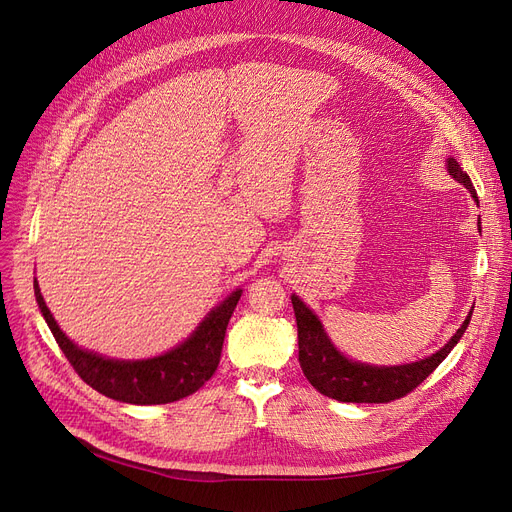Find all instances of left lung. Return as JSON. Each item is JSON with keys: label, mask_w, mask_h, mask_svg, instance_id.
<instances>
[{"label": "left lung", "mask_w": 512, "mask_h": 512, "mask_svg": "<svg viewBox=\"0 0 512 512\" xmlns=\"http://www.w3.org/2000/svg\"><path fill=\"white\" fill-rule=\"evenodd\" d=\"M446 168L452 179L460 185H465L471 193V198L479 204L477 191L473 189L469 175L460 168V164L454 158H448ZM291 304H294L298 321L300 367L304 371V377L310 381L316 392H321L323 396L339 402L358 404H383L412 392V389L423 383L437 367H440V362L460 342V337L465 335L473 314L471 308L465 323H462L460 329L450 337V342L435 354L425 356L417 362L394 364V367L392 364H389V367L383 364L381 367V364L352 360L344 352H339L331 342V337L327 335L319 316H316L296 294H291Z\"/></svg>", "instance_id": "8db88e82"}]
</instances>
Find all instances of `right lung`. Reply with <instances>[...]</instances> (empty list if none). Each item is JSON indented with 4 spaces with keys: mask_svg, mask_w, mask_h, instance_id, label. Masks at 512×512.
I'll use <instances>...</instances> for the list:
<instances>
[{
    "mask_svg": "<svg viewBox=\"0 0 512 512\" xmlns=\"http://www.w3.org/2000/svg\"><path fill=\"white\" fill-rule=\"evenodd\" d=\"M35 300L47 327L52 329L56 342L72 369L79 377L112 400L127 404H168L191 396L214 375L218 362H221L223 342L231 314L241 298L243 289H235L221 302L216 304L204 321L196 327L185 342L170 348L168 352L141 358V360H123L108 358L97 352L85 350L60 329L54 314L45 306L39 283L35 279Z\"/></svg>",
    "mask_w": 512,
    "mask_h": 512,
    "instance_id": "right-lung-1",
    "label": "right lung"
}]
</instances>
